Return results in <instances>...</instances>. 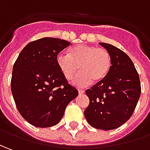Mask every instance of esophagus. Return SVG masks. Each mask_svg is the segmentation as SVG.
<instances>
[{
  "label": "esophagus",
  "mask_w": 150,
  "mask_h": 150,
  "mask_svg": "<svg viewBox=\"0 0 150 150\" xmlns=\"http://www.w3.org/2000/svg\"><path fill=\"white\" fill-rule=\"evenodd\" d=\"M84 93H85V91H83V90H78V94L79 95H82Z\"/></svg>",
  "instance_id": "34e87169"
}]
</instances>
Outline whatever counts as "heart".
Returning a JSON list of instances; mask_svg holds the SVG:
<instances>
[{
    "label": "heart",
    "mask_w": 150,
    "mask_h": 150,
    "mask_svg": "<svg viewBox=\"0 0 150 150\" xmlns=\"http://www.w3.org/2000/svg\"><path fill=\"white\" fill-rule=\"evenodd\" d=\"M56 63L68 81L73 79L79 67L81 73L74 78L73 85L86 87L91 85L93 81L99 83L107 77L112 66V58L107 50L81 44L69 50V54H59Z\"/></svg>",
    "instance_id": "b5f03b06"
}]
</instances>
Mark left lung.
<instances>
[{"mask_svg":"<svg viewBox=\"0 0 150 150\" xmlns=\"http://www.w3.org/2000/svg\"><path fill=\"white\" fill-rule=\"evenodd\" d=\"M108 50L112 66L105 79L86 91L90 100L84 111L91 127L112 130L124 124L132 117L140 96L139 74L128 55L108 43H99Z\"/></svg>","mask_w":150,"mask_h":150,"instance_id":"obj_1","label":"left lung"}]
</instances>
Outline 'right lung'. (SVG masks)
Masks as SVG:
<instances>
[{
  "instance_id": "obj_1",
  "label": "right lung",
  "mask_w": 150,
  "mask_h": 150,
  "mask_svg": "<svg viewBox=\"0 0 150 150\" xmlns=\"http://www.w3.org/2000/svg\"><path fill=\"white\" fill-rule=\"evenodd\" d=\"M69 45L59 38H41L26 45L14 63L12 95L21 116L34 127L58 124L67 105L78 96L56 63L58 54Z\"/></svg>"
}]
</instances>
